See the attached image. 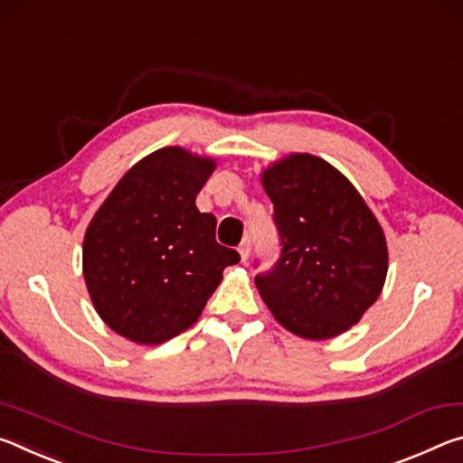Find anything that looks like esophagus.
<instances>
[{"mask_svg":"<svg viewBox=\"0 0 463 463\" xmlns=\"http://www.w3.org/2000/svg\"><path fill=\"white\" fill-rule=\"evenodd\" d=\"M250 248H252V240L250 238H246L244 241H241L240 244V256H241V262H246L248 260V256H250Z\"/></svg>","mask_w":463,"mask_h":463,"instance_id":"1","label":"esophagus"}]
</instances>
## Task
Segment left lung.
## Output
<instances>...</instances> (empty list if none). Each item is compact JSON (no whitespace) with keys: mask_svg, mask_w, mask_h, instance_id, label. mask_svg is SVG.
Instances as JSON below:
<instances>
[{"mask_svg":"<svg viewBox=\"0 0 463 463\" xmlns=\"http://www.w3.org/2000/svg\"><path fill=\"white\" fill-rule=\"evenodd\" d=\"M281 238L275 267L254 279L270 314L301 338L346 332L388 275L382 225L351 182L322 157L291 154L262 172Z\"/></svg>","mask_w":463,"mask_h":463,"instance_id":"8db88e82","label":"left lung"}]
</instances>
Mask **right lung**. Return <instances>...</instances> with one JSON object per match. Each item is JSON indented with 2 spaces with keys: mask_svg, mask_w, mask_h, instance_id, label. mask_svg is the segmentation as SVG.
<instances>
[{
  "mask_svg": "<svg viewBox=\"0 0 463 463\" xmlns=\"http://www.w3.org/2000/svg\"><path fill=\"white\" fill-rule=\"evenodd\" d=\"M215 170L182 147L143 157L112 188L83 238V279L106 326L137 345H162L196 322L240 262L217 244V219L194 199Z\"/></svg>",
  "mask_w": 463,
  "mask_h": 463,
  "instance_id": "1",
  "label": "right lung"
}]
</instances>
